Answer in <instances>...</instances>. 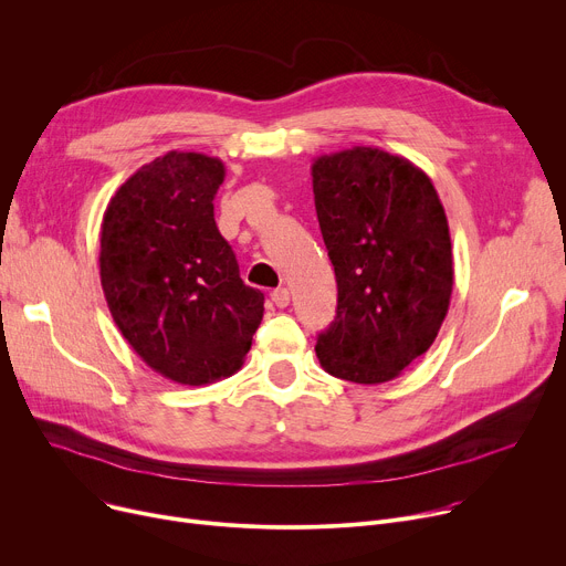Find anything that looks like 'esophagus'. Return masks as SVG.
Here are the masks:
<instances>
[{
    "label": "esophagus",
    "instance_id": "1",
    "mask_svg": "<svg viewBox=\"0 0 566 566\" xmlns=\"http://www.w3.org/2000/svg\"><path fill=\"white\" fill-rule=\"evenodd\" d=\"M271 300H273V303H275L277 307H286L289 300H291V293H289L286 286H280V289H275V291L271 293Z\"/></svg>",
    "mask_w": 566,
    "mask_h": 566
}]
</instances>
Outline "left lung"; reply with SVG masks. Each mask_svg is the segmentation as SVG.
<instances>
[{
    "instance_id": "obj_1",
    "label": "left lung",
    "mask_w": 566,
    "mask_h": 566,
    "mask_svg": "<svg viewBox=\"0 0 566 566\" xmlns=\"http://www.w3.org/2000/svg\"><path fill=\"white\" fill-rule=\"evenodd\" d=\"M336 318L321 366L357 385L389 382L428 353L453 293V248L432 179L405 157L357 145L312 166Z\"/></svg>"
}]
</instances>
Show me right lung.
<instances>
[{
	"mask_svg": "<svg viewBox=\"0 0 566 566\" xmlns=\"http://www.w3.org/2000/svg\"><path fill=\"white\" fill-rule=\"evenodd\" d=\"M222 179L220 159L172 149L140 166L102 218L99 280L113 321L149 368L188 387L234 375L263 318V293L243 284L216 228Z\"/></svg>",
	"mask_w": 566,
	"mask_h": 566,
	"instance_id": "right-lung-1",
	"label": "right lung"
}]
</instances>
